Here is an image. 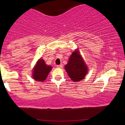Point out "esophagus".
<instances>
[{"instance_id":"1","label":"esophagus","mask_w":125,"mask_h":125,"mask_svg":"<svg viewBox=\"0 0 125 125\" xmlns=\"http://www.w3.org/2000/svg\"><path fill=\"white\" fill-rule=\"evenodd\" d=\"M57 68H61L63 67V65H62V64L57 65Z\"/></svg>"}]
</instances>
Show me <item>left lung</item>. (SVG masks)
<instances>
[{"label": "left lung", "mask_w": 125, "mask_h": 125, "mask_svg": "<svg viewBox=\"0 0 125 125\" xmlns=\"http://www.w3.org/2000/svg\"><path fill=\"white\" fill-rule=\"evenodd\" d=\"M65 69L74 82L80 81L84 79L88 72V68L78 51L72 54L68 63L65 65Z\"/></svg>", "instance_id": "8db88e82"}]
</instances>
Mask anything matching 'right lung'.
<instances>
[{
  "instance_id": "right-lung-1",
  "label": "right lung",
  "mask_w": 125,
  "mask_h": 125,
  "mask_svg": "<svg viewBox=\"0 0 125 125\" xmlns=\"http://www.w3.org/2000/svg\"><path fill=\"white\" fill-rule=\"evenodd\" d=\"M52 68V67L46 64L44 60L40 59L33 70V79L38 82L44 81L47 78Z\"/></svg>"
}]
</instances>
